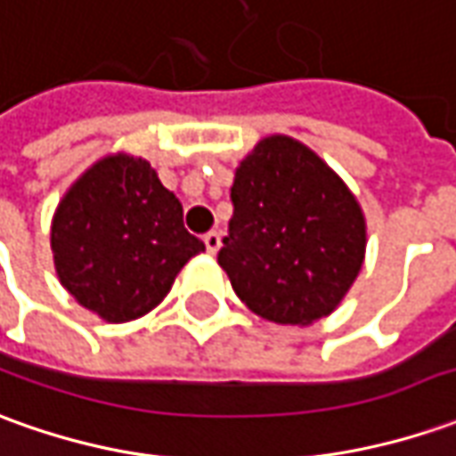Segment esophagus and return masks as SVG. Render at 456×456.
Returning a JSON list of instances; mask_svg holds the SVG:
<instances>
[{
  "label": "esophagus",
  "mask_w": 456,
  "mask_h": 456,
  "mask_svg": "<svg viewBox=\"0 0 456 456\" xmlns=\"http://www.w3.org/2000/svg\"><path fill=\"white\" fill-rule=\"evenodd\" d=\"M204 247H207V252L209 254L219 252V247H222V234H219V232H207V234H204Z\"/></svg>",
  "instance_id": "34e87169"
}]
</instances>
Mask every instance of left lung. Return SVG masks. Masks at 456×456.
<instances>
[{
  "instance_id": "left-lung-1",
  "label": "left lung",
  "mask_w": 456,
  "mask_h": 456,
  "mask_svg": "<svg viewBox=\"0 0 456 456\" xmlns=\"http://www.w3.org/2000/svg\"><path fill=\"white\" fill-rule=\"evenodd\" d=\"M229 234L216 254L234 292L277 324L327 317L357 280L367 232L354 194L305 144L262 139L232 184Z\"/></svg>"
}]
</instances>
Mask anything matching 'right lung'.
Returning a JSON list of instances; mask_svg holds the SVG:
<instances>
[{
	"label": "right lung",
	"instance_id": "1",
	"mask_svg": "<svg viewBox=\"0 0 456 456\" xmlns=\"http://www.w3.org/2000/svg\"><path fill=\"white\" fill-rule=\"evenodd\" d=\"M64 289L107 322H129L162 302L204 241L184 229L182 204L150 162L107 157L59 202L52 222Z\"/></svg>",
	"mask_w": 456,
	"mask_h": 456
}]
</instances>
